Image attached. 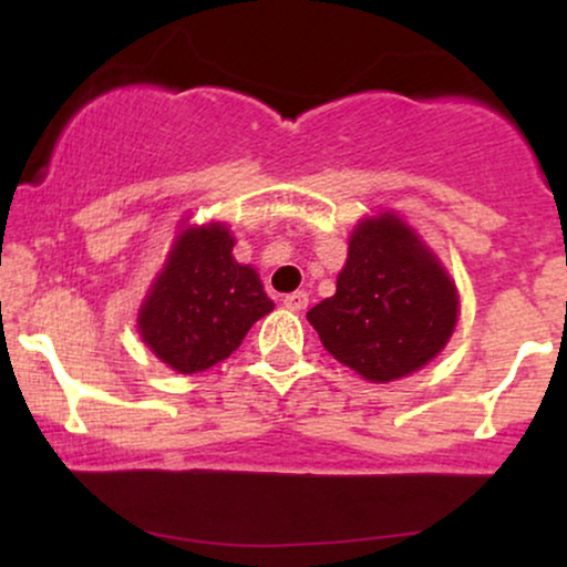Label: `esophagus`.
Wrapping results in <instances>:
<instances>
[{
  "mask_svg": "<svg viewBox=\"0 0 567 567\" xmlns=\"http://www.w3.org/2000/svg\"><path fill=\"white\" fill-rule=\"evenodd\" d=\"M282 303L288 306L290 311H303V309H306V303H309V292H303V290L288 292V296L282 298Z\"/></svg>",
  "mask_w": 567,
  "mask_h": 567,
  "instance_id": "esophagus-1",
  "label": "esophagus"
}]
</instances>
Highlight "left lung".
Here are the masks:
<instances>
[{
    "label": "left lung",
    "instance_id": "left-lung-1",
    "mask_svg": "<svg viewBox=\"0 0 567 567\" xmlns=\"http://www.w3.org/2000/svg\"><path fill=\"white\" fill-rule=\"evenodd\" d=\"M322 347L373 383L415 373L445 349L458 292L434 252L394 213L357 224L336 296L306 311Z\"/></svg>",
    "mask_w": 567,
    "mask_h": 567
}]
</instances>
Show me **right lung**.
Listing matches in <instances>:
<instances>
[{
	"label": "right lung",
	"mask_w": 567,
	"mask_h": 567,
	"mask_svg": "<svg viewBox=\"0 0 567 567\" xmlns=\"http://www.w3.org/2000/svg\"><path fill=\"white\" fill-rule=\"evenodd\" d=\"M224 224L188 226L138 311V333L165 365L199 373L239 349L252 322L275 309L252 266L231 256Z\"/></svg>",
	"instance_id": "add662e5"
}]
</instances>
